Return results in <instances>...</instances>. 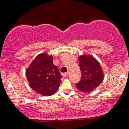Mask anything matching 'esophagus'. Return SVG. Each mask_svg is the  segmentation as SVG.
<instances>
[{"label": "esophagus", "mask_w": 129, "mask_h": 129, "mask_svg": "<svg viewBox=\"0 0 129 129\" xmlns=\"http://www.w3.org/2000/svg\"><path fill=\"white\" fill-rule=\"evenodd\" d=\"M69 72H67V73H62V75L63 77H67V76L69 75Z\"/></svg>", "instance_id": "1"}]
</instances>
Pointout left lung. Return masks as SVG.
Here are the masks:
<instances>
[{
    "mask_svg": "<svg viewBox=\"0 0 129 129\" xmlns=\"http://www.w3.org/2000/svg\"><path fill=\"white\" fill-rule=\"evenodd\" d=\"M81 78L76 84L81 92L89 93L97 88L104 78V74L100 62L90 54H82L78 57Z\"/></svg>",
    "mask_w": 129,
    "mask_h": 129,
    "instance_id": "left-lung-1",
    "label": "left lung"
}]
</instances>
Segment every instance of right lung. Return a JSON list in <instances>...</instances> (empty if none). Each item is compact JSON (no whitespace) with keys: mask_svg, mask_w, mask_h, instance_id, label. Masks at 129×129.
Returning <instances> with one entry per match:
<instances>
[{"mask_svg":"<svg viewBox=\"0 0 129 129\" xmlns=\"http://www.w3.org/2000/svg\"><path fill=\"white\" fill-rule=\"evenodd\" d=\"M26 76L30 88L44 96L56 92L61 78L58 68L53 64L52 55L46 52L34 58L26 69Z\"/></svg>","mask_w":129,"mask_h":129,"instance_id":"1","label":"right lung"}]
</instances>
